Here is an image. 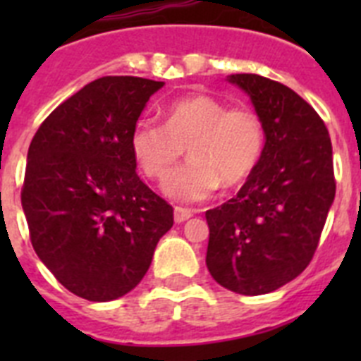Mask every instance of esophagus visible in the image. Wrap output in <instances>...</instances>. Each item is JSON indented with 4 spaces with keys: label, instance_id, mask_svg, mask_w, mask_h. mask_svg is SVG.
<instances>
[{
    "label": "esophagus",
    "instance_id": "obj_1",
    "mask_svg": "<svg viewBox=\"0 0 361 361\" xmlns=\"http://www.w3.org/2000/svg\"><path fill=\"white\" fill-rule=\"evenodd\" d=\"M191 215H193V212H191V209H186V208H175V212H173V219L177 224H183V222H186Z\"/></svg>",
    "mask_w": 361,
    "mask_h": 361
}]
</instances>
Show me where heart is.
<instances>
[{
  "instance_id": "obj_1",
  "label": "heart",
  "mask_w": 361,
  "mask_h": 361,
  "mask_svg": "<svg viewBox=\"0 0 361 361\" xmlns=\"http://www.w3.org/2000/svg\"><path fill=\"white\" fill-rule=\"evenodd\" d=\"M164 126L137 121L130 149L149 178H164L187 146L190 162L164 180V193L178 202H199L220 188H235L253 175L266 148L262 117L253 108H229L213 95L175 99L162 108Z\"/></svg>"
}]
</instances>
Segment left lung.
<instances>
[{
  "label": "left lung",
  "mask_w": 361,
  "mask_h": 361,
  "mask_svg": "<svg viewBox=\"0 0 361 361\" xmlns=\"http://www.w3.org/2000/svg\"><path fill=\"white\" fill-rule=\"evenodd\" d=\"M266 128L260 164L237 197L206 212V266L222 288L266 295L311 262L334 200L333 146L324 121L282 82L231 73Z\"/></svg>",
  "instance_id": "1"
}]
</instances>
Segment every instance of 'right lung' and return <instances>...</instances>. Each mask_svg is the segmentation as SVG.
Here are the masks:
<instances>
[{
    "label": "right lung",
    "mask_w": 361,
    "mask_h": 361,
    "mask_svg": "<svg viewBox=\"0 0 361 361\" xmlns=\"http://www.w3.org/2000/svg\"><path fill=\"white\" fill-rule=\"evenodd\" d=\"M164 82L108 75L41 124L27 155L21 206L41 262L73 295L110 302L146 275L173 208L139 175L130 135Z\"/></svg>",
    "instance_id": "add662e5"
}]
</instances>
